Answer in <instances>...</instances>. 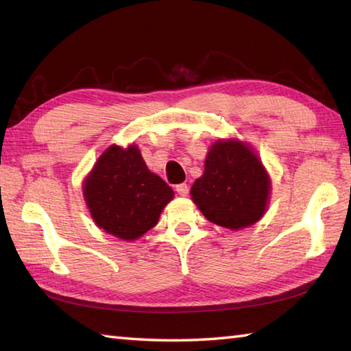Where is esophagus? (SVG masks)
Segmentation results:
<instances>
[{
	"label": "esophagus",
	"instance_id": "esophagus-1",
	"mask_svg": "<svg viewBox=\"0 0 351 351\" xmlns=\"http://www.w3.org/2000/svg\"><path fill=\"white\" fill-rule=\"evenodd\" d=\"M176 191H177V194H178V195L184 197V195H188V193H189V188H188V184H186V183H180V184H177V186H176Z\"/></svg>",
	"mask_w": 351,
	"mask_h": 351
}]
</instances>
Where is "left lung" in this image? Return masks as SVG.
<instances>
[{
  "label": "left lung",
  "instance_id": "8db88e82",
  "mask_svg": "<svg viewBox=\"0 0 351 351\" xmlns=\"http://www.w3.org/2000/svg\"><path fill=\"white\" fill-rule=\"evenodd\" d=\"M269 191V176L252 149L238 141H220L208 153L191 197L209 221L235 230L260 220Z\"/></svg>",
  "mask_w": 351,
  "mask_h": 351
}]
</instances>
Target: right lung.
Wrapping results in <instances>:
<instances>
[{
	"label": "right lung",
	"mask_w": 351,
	"mask_h": 351,
	"mask_svg": "<svg viewBox=\"0 0 351 351\" xmlns=\"http://www.w3.org/2000/svg\"><path fill=\"white\" fill-rule=\"evenodd\" d=\"M174 191L147 168L136 145H117L99 157L84 197L95 223L122 240H137L153 229Z\"/></svg>",
	"instance_id": "obj_1"
}]
</instances>
